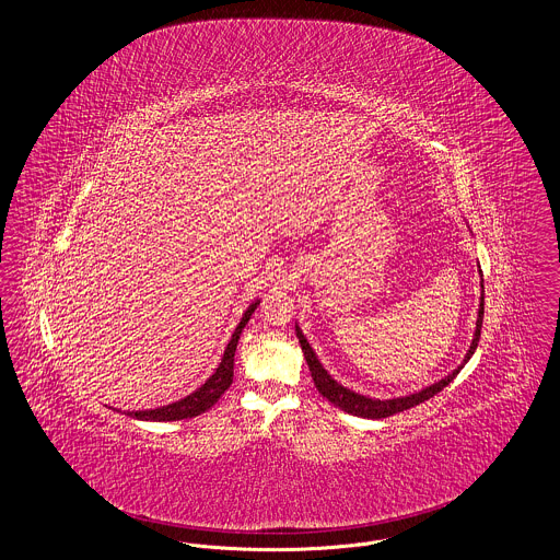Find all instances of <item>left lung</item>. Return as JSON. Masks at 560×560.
I'll list each match as a JSON object with an SVG mask.
<instances>
[{"mask_svg":"<svg viewBox=\"0 0 560 560\" xmlns=\"http://www.w3.org/2000/svg\"><path fill=\"white\" fill-rule=\"evenodd\" d=\"M480 277H482V275H480ZM482 313H485V295H482V279H480V304L479 317H477V329H475L472 345L468 348V352H466L464 361H462V363H459L452 373H447L443 380H439V382L430 384L427 388H422L420 393H411V395H407V397H395V399H372V397L359 395V393L350 390L347 386H342L340 382H336L329 373L325 372V368L320 365V361L317 359L315 350L311 348L308 340L304 338V334H302V329H300L298 325H295V336H298V340H300V347H302L304 359H306V363H308V370H311V375H313V382H315L317 390H319L320 395H323L325 399L329 400L331 405L340 407L342 411L352 413V416H361V418H370V420H382V418L395 416V413H399V411L411 409V407H416V405L424 402V400L430 399V397H434L436 393H441L450 382H453V377H455V375L459 373V370L470 361V357H472V354H475V350H477V345H479L480 338V327H482Z\"/></svg>","mask_w":560,"mask_h":560,"instance_id":"left-lung-1","label":"left lung"}]
</instances>
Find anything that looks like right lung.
<instances>
[{
	"label": "right lung",
	"instance_id": "right-lung-1",
	"mask_svg": "<svg viewBox=\"0 0 560 560\" xmlns=\"http://www.w3.org/2000/svg\"><path fill=\"white\" fill-rule=\"evenodd\" d=\"M260 300H254L247 311L243 313L240 325L235 327L229 345L224 348L222 361L215 368V372L206 380V384H201L195 393H190L185 399L163 405L158 409H144V411H128L130 418L136 420H147V422H174V420H187V418H195L208 409H212L218 399L224 395V390L233 384V365H235V350L240 345L241 331L247 325L249 317L254 315V311L258 308Z\"/></svg>",
	"mask_w": 560,
	"mask_h": 560
}]
</instances>
